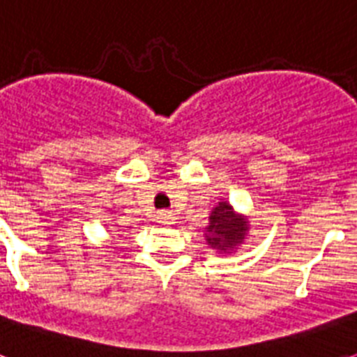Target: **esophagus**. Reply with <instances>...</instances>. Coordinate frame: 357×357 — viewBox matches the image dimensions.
<instances>
[{
    "label": "esophagus",
    "instance_id": "esophagus-1",
    "mask_svg": "<svg viewBox=\"0 0 357 357\" xmlns=\"http://www.w3.org/2000/svg\"><path fill=\"white\" fill-rule=\"evenodd\" d=\"M174 220H176V217H174L172 211H159L157 213V222L159 224H174Z\"/></svg>",
    "mask_w": 357,
    "mask_h": 357
}]
</instances>
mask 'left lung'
Wrapping results in <instances>:
<instances>
[{
  "mask_svg": "<svg viewBox=\"0 0 357 357\" xmlns=\"http://www.w3.org/2000/svg\"><path fill=\"white\" fill-rule=\"evenodd\" d=\"M248 231V217L235 211L228 200H222L209 213V224L204 231V237L211 250L218 254H231L246 241Z\"/></svg>",
  "mask_w": 357,
  "mask_h": 357,
  "instance_id": "left-lung-1",
  "label": "left lung"
}]
</instances>
